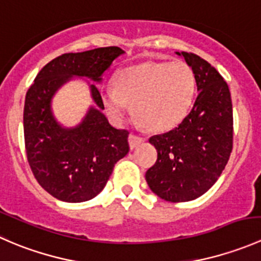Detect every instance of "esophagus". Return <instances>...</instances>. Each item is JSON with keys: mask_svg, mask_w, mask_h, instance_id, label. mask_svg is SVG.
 <instances>
[{"mask_svg": "<svg viewBox=\"0 0 261 261\" xmlns=\"http://www.w3.org/2000/svg\"><path fill=\"white\" fill-rule=\"evenodd\" d=\"M143 141H144V139L141 138V136L134 135V134H131V135L128 136V144H130L131 149H135V147L138 146L139 144L143 143Z\"/></svg>", "mask_w": 261, "mask_h": 261, "instance_id": "1", "label": "esophagus"}]
</instances>
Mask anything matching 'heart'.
Segmentation results:
<instances>
[{"instance_id":"obj_1","label":"heart","mask_w":261,"mask_h":261,"mask_svg":"<svg viewBox=\"0 0 261 261\" xmlns=\"http://www.w3.org/2000/svg\"><path fill=\"white\" fill-rule=\"evenodd\" d=\"M115 89L102 94L110 116L122 122L134 114L140 123L156 131L180 122L196 94V75L184 62H146L127 67L116 74Z\"/></svg>"}]
</instances>
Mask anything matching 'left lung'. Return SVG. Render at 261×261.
Segmentation results:
<instances>
[{
	"instance_id": "8db88e82",
	"label": "left lung",
	"mask_w": 261,
	"mask_h": 261,
	"mask_svg": "<svg viewBox=\"0 0 261 261\" xmlns=\"http://www.w3.org/2000/svg\"><path fill=\"white\" fill-rule=\"evenodd\" d=\"M175 54L193 69L199 93L177 127L149 139L158 159L145 179L164 201L187 202L206 193L227 164L232 150V102L227 83L208 62L192 53Z\"/></svg>"
}]
</instances>
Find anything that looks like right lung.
<instances>
[{"label": "right lung", "mask_w": 261, "mask_h": 261, "mask_svg": "<svg viewBox=\"0 0 261 261\" xmlns=\"http://www.w3.org/2000/svg\"><path fill=\"white\" fill-rule=\"evenodd\" d=\"M117 46L68 53L49 62L29 88L23 107L28 162L36 180L57 199L69 203L94 198L106 186L116 163L128 152V131L116 128L103 114L96 84H89L95 106L78 125L67 128L55 118V93L75 77L101 83L117 57Z\"/></svg>", "instance_id": "obj_1"}]
</instances>
